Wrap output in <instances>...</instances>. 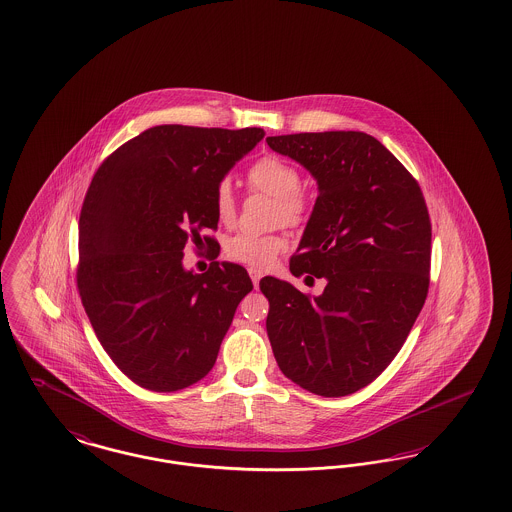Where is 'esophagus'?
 <instances>
[{"instance_id":"esophagus-1","label":"esophagus","mask_w":512,"mask_h":512,"mask_svg":"<svg viewBox=\"0 0 512 512\" xmlns=\"http://www.w3.org/2000/svg\"><path fill=\"white\" fill-rule=\"evenodd\" d=\"M249 276H251V280H253V286L259 288V282H261V278H263V272L251 267V269H249Z\"/></svg>"}]
</instances>
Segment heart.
Here are the masks:
<instances>
[{
    "label": "heart",
    "instance_id": "heart-1",
    "mask_svg": "<svg viewBox=\"0 0 512 512\" xmlns=\"http://www.w3.org/2000/svg\"><path fill=\"white\" fill-rule=\"evenodd\" d=\"M249 183L271 195L278 203V220L286 224H300L307 212V201L300 193L301 178L296 166L278 158L263 156L247 172ZM214 209L222 222H232L236 216V197L230 181H222L214 193ZM286 249V238L280 234L257 236L249 232L236 234L226 243V255L253 269H267L276 255Z\"/></svg>",
    "mask_w": 512,
    "mask_h": 512
}]
</instances>
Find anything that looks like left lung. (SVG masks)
<instances>
[{
    "label": "left lung",
    "mask_w": 512,
    "mask_h": 512,
    "mask_svg": "<svg viewBox=\"0 0 512 512\" xmlns=\"http://www.w3.org/2000/svg\"><path fill=\"white\" fill-rule=\"evenodd\" d=\"M267 143L317 181L290 271L327 282L309 298L286 280H261L272 352L301 389L346 396L387 369L420 315L429 288V212L418 181L367 133H296Z\"/></svg>",
    "instance_id": "left-lung-1"
}]
</instances>
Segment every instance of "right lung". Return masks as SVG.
<instances>
[{
    "label": "right lung",
    "instance_id": "right-lung-1",
    "mask_svg": "<svg viewBox=\"0 0 512 512\" xmlns=\"http://www.w3.org/2000/svg\"><path fill=\"white\" fill-rule=\"evenodd\" d=\"M263 137L259 127L156 125L92 178L79 218V294L102 348L143 389L201 381L253 290L236 263L187 271L183 249L218 226L216 187Z\"/></svg>",
    "mask_w": 512,
    "mask_h": 512
}]
</instances>
